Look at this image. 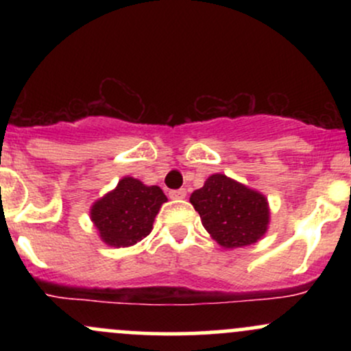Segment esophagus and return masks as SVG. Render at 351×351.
<instances>
[{"label": "esophagus", "instance_id": "obj_1", "mask_svg": "<svg viewBox=\"0 0 351 351\" xmlns=\"http://www.w3.org/2000/svg\"><path fill=\"white\" fill-rule=\"evenodd\" d=\"M168 196H170L171 199H183V198H186V189L184 188L171 189V191L168 193Z\"/></svg>", "mask_w": 351, "mask_h": 351}]
</instances>
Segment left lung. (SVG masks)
<instances>
[{
  "label": "left lung",
  "instance_id": "1",
  "mask_svg": "<svg viewBox=\"0 0 351 351\" xmlns=\"http://www.w3.org/2000/svg\"><path fill=\"white\" fill-rule=\"evenodd\" d=\"M209 236L224 249H237L263 239L271 223L269 201L223 173L208 176L189 196Z\"/></svg>",
  "mask_w": 351,
  "mask_h": 351
}]
</instances>
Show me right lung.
<instances>
[{"label":"right lung","instance_id":"1","mask_svg":"<svg viewBox=\"0 0 351 351\" xmlns=\"http://www.w3.org/2000/svg\"><path fill=\"white\" fill-rule=\"evenodd\" d=\"M167 201L160 186L123 176L112 191L94 201L90 221L102 243L110 247H130L150 234L153 221Z\"/></svg>","mask_w":351,"mask_h":351}]
</instances>
